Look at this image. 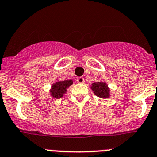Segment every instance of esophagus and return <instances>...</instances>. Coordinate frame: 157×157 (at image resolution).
Listing matches in <instances>:
<instances>
[{"mask_svg": "<svg viewBox=\"0 0 157 157\" xmlns=\"http://www.w3.org/2000/svg\"><path fill=\"white\" fill-rule=\"evenodd\" d=\"M77 83H84V78L82 77H80L77 79Z\"/></svg>", "mask_w": 157, "mask_h": 157, "instance_id": "34e87169", "label": "esophagus"}]
</instances>
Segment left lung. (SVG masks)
Instances as JSON below:
<instances>
[{
	"label": "left lung",
	"instance_id": "1",
	"mask_svg": "<svg viewBox=\"0 0 157 157\" xmlns=\"http://www.w3.org/2000/svg\"><path fill=\"white\" fill-rule=\"evenodd\" d=\"M91 90L97 97L106 99L110 97V90L107 83L103 81H98L91 84Z\"/></svg>",
	"mask_w": 157,
	"mask_h": 157
}]
</instances>
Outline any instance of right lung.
<instances>
[{
    "instance_id": "right-lung-1",
    "label": "right lung",
    "mask_w": 157,
    "mask_h": 157,
    "mask_svg": "<svg viewBox=\"0 0 157 157\" xmlns=\"http://www.w3.org/2000/svg\"><path fill=\"white\" fill-rule=\"evenodd\" d=\"M74 80L70 79L67 80H57L54 83L50 89V95L54 99H60L64 96L67 90L74 83Z\"/></svg>"
}]
</instances>
